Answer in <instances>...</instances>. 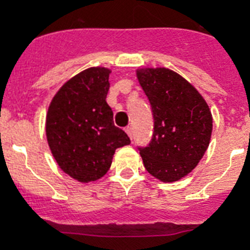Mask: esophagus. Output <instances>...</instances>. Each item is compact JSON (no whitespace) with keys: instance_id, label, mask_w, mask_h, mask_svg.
Masks as SVG:
<instances>
[{"instance_id":"obj_1","label":"esophagus","mask_w":250,"mask_h":250,"mask_svg":"<svg viewBox=\"0 0 250 250\" xmlns=\"http://www.w3.org/2000/svg\"><path fill=\"white\" fill-rule=\"evenodd\" d=\"M125 132H127V135L129 136V139L132 140V137H133V131H132V127H127L125 128Z\"/></svg>"}]
</instances>
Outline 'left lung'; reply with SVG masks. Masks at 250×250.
Listing matches in <instances>:
<instances>
[{"mask_svg":"<svg viewBox=\"0 0 250 250\" xmlns=\"http://www.w3.org/2000/svg\"><path fill=\"white\" fill-rule=\"evenodd\" d=\"M136 75L154 119L152 140L139 148L144 166L161 182H176L197 166L209 146L213 131L209 106L172 70L139 68Z\"/></svg>","mask_w":250,"mask_h":250,"instance_id":"8db88e82","label":"left lung"}]
</instances>
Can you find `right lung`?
I'll return each mask as SVG.
<instances>
[{
    "mask_svg": "<svg viewBox=\"0 0 250 250\" xmlns=\"http://www.w3.org/2000/svg\"><path fill=\"white\" fill-rule=\"evenodd\" d=\"M110 70L86 68L66 82L46 114V139L61 170L78 182H94L109 171L115 149L129 137L114 125L106 102Z\"/></svg>",
    "mask_w": 250,
    "mask_h": 250,
    "instance_id": "1",
    "label": "right lung"
}]
</instances>
